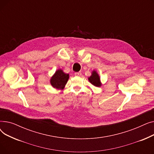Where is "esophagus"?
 Listing matches in <instances>:
<instances>
[{
	"instance_id": "1",
	"label": "esophagus",
	"mask_w": 154,
	"mask_h": 154,
	"mask_svg": "<svg viewBox=\"0 0 154 154\" xmlns=\"http://www.w3.org/2000/svg\"><path fill=\"white\" fill-rule=\"evenodd\" d=\"M75 76H81V75H82V74H81V72H75Z\"/></svg>"
}]
</instances>
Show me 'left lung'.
<instances>
[{
    "label": "left lung",
    "mask_w": 154,
    "mask_h": 154,
    "mask_svg": "<svg viewBox=\"0 0 154 154\" xmlns=\"http://www.w3.org/2000/svg\"><path fill=\"white\" fill-rule=\"evenodd\" d=\"M88 80L91 84L95 87H100L102 85L100 81V77L98 74V72L95 70L92 71L91 75L88 77Z\"/></svg>",
    "instance_id": "1"
}]
</instances>
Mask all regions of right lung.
I'll list each match as a JSON object with an SVG mask.
<instances>
[{
  "mask_svg": "<svg viewBox=\"0 0 154 154\" xmlns=\"http://www.w3.org/2000/svg\"><path fill=\"white\" fill-rule=\"evenodd\" d=\"M69 79V74L65 73L62 69L57 70L50 79L51 85L56 89L63 90Z\"/></svg>",
  "mask_w": 154,
  "mask_h": 154,
  "instance_id": "add662e5",
  "label": "right lung"
}]
</instances>
